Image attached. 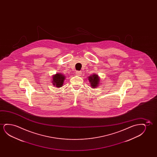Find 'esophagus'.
Instances as JSON below:
<instances>
[{"mask_svg":"<svg viewBox=\"0 0 157 157\" xmlns=\"http://www.w3.org/2000/svg\"><path fill=\"white\" fill-rule=\"evenodd\" d=\"M75 73H76V75H81V74H82V72H81L80 71H76Z\"/></svg>","mask_w":157,"mask_h":157,"instance_id":"1","label":"esophagus"}]
</instances>
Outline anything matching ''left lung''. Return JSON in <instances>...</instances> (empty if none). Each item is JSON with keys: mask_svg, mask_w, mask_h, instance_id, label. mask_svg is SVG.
<instances>
[{"mask_svg": "<svg viewBox=\"0 0 157 157\" xmlns=\"http://www.w3.org/2000/svg\"><path fill=\"white\" fill-rule=\"evenodd\" d=\"M89 82H90V86L92 88H97L100 82V78L98 75L94 74L92 75H90L88 77Z\"/></svg>", "mask_w": 157, "mask_h": 157, "instance_id": "1", "label": "left lung"}]
</instances>
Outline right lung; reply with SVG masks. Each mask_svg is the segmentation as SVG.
I'll return each mask as SVG.
<instances>
[{"instance_id": "1", "label": "right lung", "mask_w": 157, "mask_h": 157, "mask_svg": "<svg viewBox=\"0 0 157 157\" xmlns=\"http://www.w3.org/2000/svg\"><path fill=\"white\" fill-rule=\"evenodd\" d=\"M65 77L61 73H57L52 77V84L57 87H60L63 86Z\"/></svg>"}]
</instances>
